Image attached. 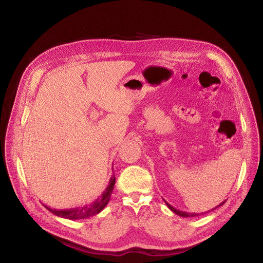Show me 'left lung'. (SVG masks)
<instances>
[{
    "label": "left lung",
    "instance_id": "obj_1",
    "mask_svg": "<svg viewBox=\"0 0 263 263\" xmlns=\"http://www.w3.org/2000/svg\"><path fill=\"white\" fill-rule=\"evenodd\" d=\"M166 204H167V206L171 209V211L174 213V214H177V215H179V216H181V217H185V218H188V217H196V216H199V214H191V213H184V212H181V211H178V209H176L174 207H172L170 204H168L167 202H166ZM224 204V202L223 203H221L220 205H218V206H221V205H223Z\"/></svg>",
    "mask_w": 263,
    "mask_h": 263
}]
</instances>
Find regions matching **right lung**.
I'll return each mask as SVG.
<instances>
[{"mask_svg": "<svg viewBox=\"0 0 263 263\" xmlns=\"http://www.w3.org/2000/svg\"><path fill=\"white\" fill-rule=\"evenodd\" d=\"M114 184H115V176H113L111 178L109 186L107 187L106 191H103V194L100 197V199H98L95 203H93L90 206H84L81 208H73V209H64V211H57V209H51L45 205H43V206L46 209H48L50 213H52L58 217L65 218V219L80 220V219L90 218V217L100 213L102 209L106 207V205L109 203L113 188H114Z\"/></svg>", "mask_w": 263, "mask_h": 263, "instance_id": "add662e5", "label": "right lung"}]
</instances>
